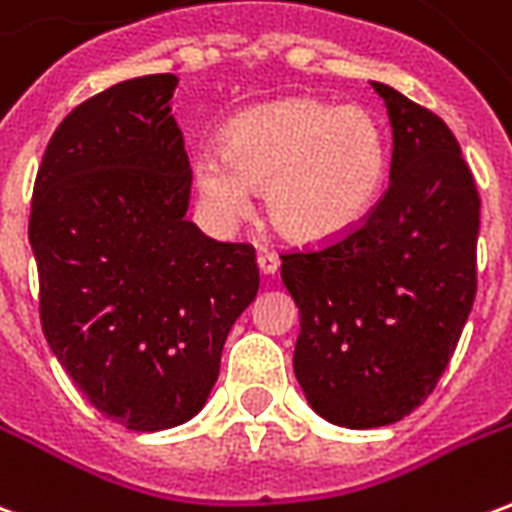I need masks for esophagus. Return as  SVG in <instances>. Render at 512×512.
Segmentation results:
<instances>
[{
	"mask_svg": "<svg viewBox=\"0 0 512 512\" xmlns=\"http://www.w3.org/2000/svg\"><path fill=\"white\" fill-rule=\"evenodd\" d=\"M257 268H260V274H266V277H271V274H277L279 257L274 255V252H263V255L257 257Z\"/></svg>",
	"mask_w": 512,
	"mask_h": 512,
	"instance_id": "esophagus-1",
	"label": "esophagus"
}]
</instances>
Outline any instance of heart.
Here are the masks:
<instances>
[{
  "label": "heart",
  "instance_id": "heart-1",
  "mask_svg": "<svg viewBox=\"0 0 512 512\" xmlns=\"http://www.w3.org/2000/svg\"><path fill=\"white\" fill-rule=\"evenodd\" d=\"M389 150L365 106L288 98L233 117L222 153L194 158V189L224 224L252 211L249 189H266V216L296 244H326L348 233L384 186Z\"/></svg>",
  "mask_w": 512,
  "mask_h": 512
}]
</instances>
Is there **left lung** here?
<instances>
[{
  "label": "left lung",
  "mask_w": 512,
  "mask_h": 512,
  "mask_svg": "<svg viewBox=\"0 0 512 512\" xmlns=\"http://www.w3.org/2000/svg\"><path fill=\"white\" fill-rule=\"evenodd\" d=\"M392 123L384 197L351 233L282 255L304 397L343 428H381L436 389L477 293L480 194L447 123L373 82Z\"/></svg>",
  "instance_id": "obj_1"
}]
</instances>
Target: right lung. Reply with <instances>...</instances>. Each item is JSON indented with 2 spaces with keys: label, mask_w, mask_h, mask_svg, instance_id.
Instances as JSON below:
<instances>
[{
  "label": "right lung",
  "mask_w": 512,
  "mask_h": 512,
  "mask_svg": "<svg viewBox=\"0 0 512 512\" xmlns=\"http://www.w3.org/2000/svg\"><path fill=\"white\" fill-rule=\"evenodd\" d=\"M175 87L153 73L76 106L43 153L29 213L51 351L104 417L142 433L205 406L260 285L252 246L186 219Z\"/></svg>",
  "instance_id": "obj_1"
}]
</instances>
